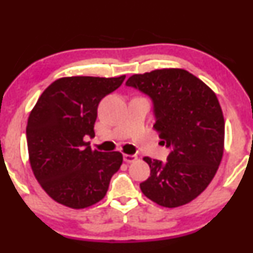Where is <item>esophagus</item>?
<instances>
[{"label":"esophagus","instance_id":"1","mask_svg":"<svg viewBox=\"0 0 253 253\" xmlns=\"http://www.w3.org/2000/svg\"><path fill=\"white\" fill-rule=\"evenodd\" d=\"M137 160V155H128V154H124V162L131 163Z\"/></svg>","mask_w":253,"mask_h":253}]
</instances>
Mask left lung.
Returning <instances> with one entry per match:
<instances>
[{"label":"left lung","mask_w":253,"mask_h":253,"mask_svg":"<svg viewBox=\"0 0 253 253\" xmlns=\"http://www.w3.org/2000/svg\"><path fill=\"white\" fill-rule=\"evenodd\" d=\"M149 96L154 129L170 148L166 163L144 157L151 176L144 195L165 208H177L202 193L223 156L224 118L216 95L202 80L177 68L134 75L126 81Z\"/></svg>","instance_id":"1"}]
</instances>
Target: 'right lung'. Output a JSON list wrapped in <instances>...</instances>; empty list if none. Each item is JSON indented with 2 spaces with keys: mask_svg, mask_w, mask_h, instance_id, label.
Masks as SVG:
<instances>
[{
  "mask_svg": "<svg viewBox=\"0 0 253 253\" xmlns=\"http://www.w3.org/2000/svg\"><path fill=\"white\" fill-rule=\"evenodd\" d=\"M125 78H60L42 92L30 113V165L41 187L55 202L84 209L105 198L123 155L92 151L84 137L95 136L98 105Z\"/></svg>",
  "mask_w": 253,
  "mask_h": 253,
  "instance_id": "right-lung-1",
  "label": "right lung"
}]
</instances>
